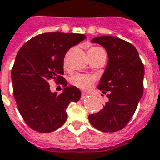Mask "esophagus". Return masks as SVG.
I'll return each instance as SVG.
<instances>
[{
    "mask_svg": "<svg viewBox=\"0 0 160 160\" xmlns=\"http://www.w3.org/2000/svg\"><path fill=\"white\" fill-rule=\"evenodd\" d=\"M87 97H88V94L85 93V92H82V94H81V99H85V98Z\"/></svg>",
    "mask_w": 160,
    "mask_h": 160,
    "instance_id": "obj_1",
    "label": "esophagus"
}]
</instances>
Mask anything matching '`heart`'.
<instances>
[{"mask_svg":"<svg viewBox=\"0 0 160 160\" xmlns=\"http://www.w3.org/2000/svg\"><path fill=\"white\" fill-rule=\"evenodd\" d=\"M102 49L98 47H92L89 49V51H97V50H101ZM95 78L91 74H81L78 73L73 76L71 77L70 82L73 85V87L79 88L80 90H88L89 88L92 87Z\"/></svg>","mask_w":160,"mask_h":160,"instance_id":"b5f03b06","label":"heart"}]
</instances>
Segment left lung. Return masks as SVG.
Here are the masks:
<instances>
[{"instance_id": "left-lung-1", "label": "left lung", "mask_w": 160, "mask_h": 160, "mask_svg": "<svg viewBox=\"0 0 160 160\" xmlns=\"http://www.w3.org/2000/svg\"><path fill=\"white\" fill-rule=\"evenodd\" d=\"M92 42L100 44L107 51V66L98 89L104 94L109 92V101L88 118L98 130L116 132L128 123L143 95L144 65L137 49L127 41L100 36L94 38Z\"/></svg>"}]
</instances>
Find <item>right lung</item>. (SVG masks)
<instances>
[{
    "mask_svg": "<svg viewBox=\"0 0 160 160\" xmlns=\"http://www.w3.org/2000/svg\"><path fill=\"white\" fill-rule=\"evenodd\" d=\"M86 38L76 33H42L18 51L11 72L13 96L21 117L33 130L49 133L59 128L67 120L68 104L80 100V89L68 87L62 77L63 61L68 50ZM51 79L63 85L62 94L50 91Z\"/></svg>",
    "mask_w": 160,
    "mask_h": 160,
    "instance_id": "obj_1",
    "label": "right lung"
}]
</instances>
